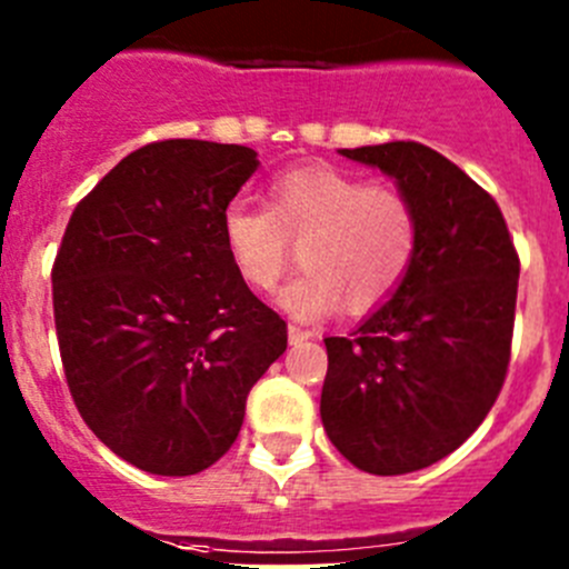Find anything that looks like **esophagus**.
<instances>
[{
  "label": "esophagus",
  "mask_w": 569,
  "mask_h": 569,
  "mask_svg": "<svg viewBox=\"0 0 569 569\" xmlns=\"http://www.w3.org/2000/svg\"><path fill=\"white\" fill-rule=\"evenodd\" d=\"M310 330H305V328H299V325H290L288 328V339H290V345H301V341H308L310 339Z\"/></svg>",
  "instance_id": "34e87169"
}]
</instances>
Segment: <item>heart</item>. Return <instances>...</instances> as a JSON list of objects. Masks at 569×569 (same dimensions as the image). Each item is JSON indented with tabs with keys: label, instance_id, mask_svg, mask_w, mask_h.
I'll use <instances>...</instances> for the list:
<instances>
[{
	"label": "heart",
	"instance_id": "heart-1",
	"mask_svg": "<svg viewBox=\"0 0 569 569\" xmlns=\"http://www.w3.org/2000/svg\"><path fill=\"white\" fill-rule=\"evenodd\" d=\"M421 241L416 202L393 184H367L330 164H305L268 184L264 210L230 204L222 244L250 290H270L299 244L305 273L276 293V305L316 321L347 305L379 308L407 279Z\"/></svg>",
	"mask_w": 569,
	"mask_h": 569
}]
</instances>
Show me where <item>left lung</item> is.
Returning <instances> with one entry per match:
<instances>
[{
    "mask_svg": "<svg viewBox=\"0 0 569 569\" xmlns=\"http://www.w3.org/2000/svg\"><path fill=\"white\" fill-rule=\"evenodd\" d=\"M416 202L413 268L353 333L328 336L321 425L373 476L436 465L499 399L510 365L519 253L487 190L419 142L339 150Z\"/></svg>",
    "mask_w": 569,
    "mask_h": 569,
    "instance_id": "1",
    "label": "left lung"
}]
</instances>
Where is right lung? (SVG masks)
I'll use <instances>...</instances> for the list:
<instances>
[{
	"mask_svg": "<svg viewBox=\"0 0 569 569\" xmlns=\"http://www.w3.org/2000/svg\"><path fill=\"white\" fill-rule=\"evenodd\" d=\"M256 150L168 139L133 150L70 216L53 261L64 379L84 425L153 476L222 459L288 325L236 276L222 213Z\"/></svg>",
	"mask_w": 569,
	"mask_h": 569,
	"instance_id": "1",
	"label": "right lung"
}]
</instances>
